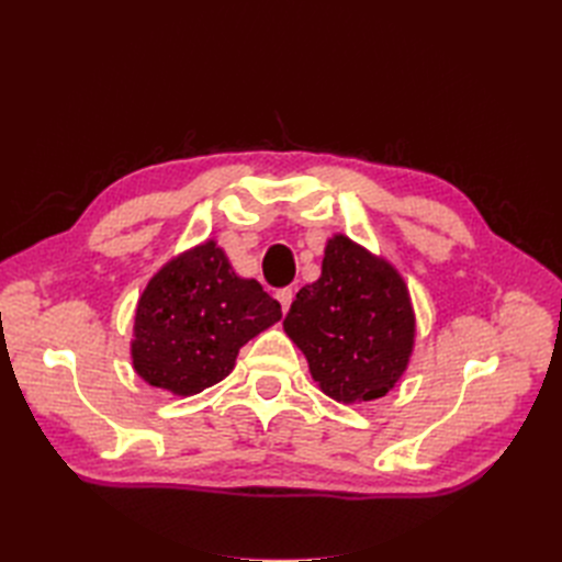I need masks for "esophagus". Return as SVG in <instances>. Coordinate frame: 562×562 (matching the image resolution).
Wrapping results in <instances>:
<instances>
[{
  "label": "esophagus",
  "instance_id": "34e87169",
  "mask_svg": "<svg viewBox=\"0 0 562 562\" xmlns=\"http://www.w3.org/2000/svg\"><path fill=\"white\" fill-rule=\"evenodd\" d=\"M293 297H295V293H293V288H281V291L277 293V300L281 302V310H283V312H288V310H291V304H293Z\"/></svg>",
  "mask_w": 562,
  "mask_h": 562
}]
</instances>
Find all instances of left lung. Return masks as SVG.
Masks as SVG:
<instances>
[{
    "label": "left lung",
    "mask_w": 562,
    "mask_h": 562,
    "mask_svg": "<svg viewBox=\"0 0 562 562\" xmlns=\"http://www.w3.org/2000/svg\"><path fill=\"white\" fill-rule=\"evenodd\" d=\"M335 401H375L398 382L413 351L415 316L398 271L347 236L326 246L321 279L304 285L283 318Z\"/></svg>",
    "instance_id": "left-lung-1"
}]
</instances>
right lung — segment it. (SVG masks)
I'll list each match as a JSON object with an SVG mask.
<instances>
[{
    "instance_id": "add662e5",
    "label": "right lung",
    "mask_w": 562,
    "mask_h": 562,
    "mask_svg": "<svg viewBox=\"0 0 562 562\" xmlns=\"http://www.w3.org/2000/svg\"><path fill=\"white\" fill-rule=\"evenodd\" d=\"M279 318L281 304L255 279L236 277L223 248L206 241L147 283L135 310L133 368L151 386L199 394L225 380L239 349Z\"/></svg>"
}]
</instances>
